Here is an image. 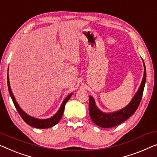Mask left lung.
<instances>
[{
  "mask_svg": "<svg viewBox=\"0 0 157 157\" xmlns=\"http://www.w3.org/2000/svg\"><path fill=\"white\" fill-rule=\"evenodd\" d=\"M144 63V62H143ZM144 72L142 83L139 88L138 91L134 94L129 105L126 106L124 108L118 110L117 112H111V113H105L101 112L97 107L95 101L92 96H90L89 99V113L91 120L95 124L102 128H111L116 127L129 118L137 109L141 100L142 98L143 92H144V85L147 78L145 65L144 63Z\"/></svg>",
  "mask_w": 157,
  "mask_h": 157,
  "instance_id": "left-lung-1",
  "label": "left lung"
}]
</instances>
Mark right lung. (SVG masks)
<instances>
[{"label": "right lung", "mask_w": 157, "mask_h": 157, "mask_svg": "<svg viewBox=\"0 0 157 157\" xmlns=\"http://www.w3.org/2000/svg\"><path fill=\"white\" fill-rule=\"evenodd\" d=\"M7 80H8V91H9L10 95L11 97V99L13 100V102L14 104L15 108L18 112V113L23 120L25 121V122L28 124V125L31 126L35 128H37V129H47V128H50L52 127L57 124V123L59 122V121L60 120V119L63 117V112H64V109H65V104L67 103V101L70 100V98H71L72 93L70 94L69 95L67 96L65 100H63V103L59 107V109L58 111L57 112V113L55 114L54 116H52V117L48 118V119H43V120H40V119H37V118H35L33 117L28 115V114H26L25 112L23 111V109L20 107V106L18 105V104L17 103L16 100H15V98L14 95H13L11 88H10V82H9V78H8V74L7 76Z\"/></svg>", "instance_id": "1"}]
</instances>
